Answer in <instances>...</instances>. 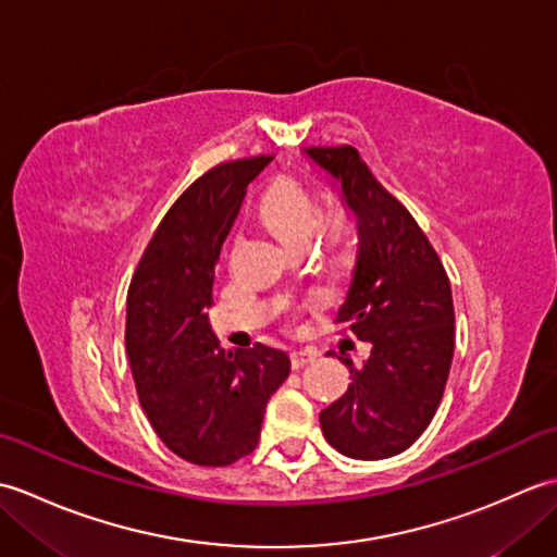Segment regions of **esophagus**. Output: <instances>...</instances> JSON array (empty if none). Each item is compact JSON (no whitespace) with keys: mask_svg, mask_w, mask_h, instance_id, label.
Segmentation results:
<instances>
[{"mask_svg":"<svg viewBox=\"0 0 557 557\" xmlns=\"http://www.w3.org/2000/svg\"><path fill=\"white\" fill-rule=\"evenodd\" d=\"M289 359H292V369L299 371V369H304V366H309L315 359V354L301 349V351H292Z\"/></svg>","mask_w":557,"mask_h":557,"instance_id":"obj_1","label":"esophagus"}]
</instances>
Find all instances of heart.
<instances>
[{
    "instance_id": "obj_1",
    "label": "heart",
    "mask_w": 557,
    "mask_h": 557,
    "mask_svg": "<svg viewBox=\"0 0 557 557\" xmlns=\"http://www.w3.org/2000/svg\"><path fill=\"white\" fill-rule=\"evenodd\" d=\"M260 218L282 242L294 246L311 239L318 224V206L301 184L277 180L260 200ZM323 234L327 242H342L349 234V218L342 210L330 212L323 220Z\"/></svg>"
}]
</instances>
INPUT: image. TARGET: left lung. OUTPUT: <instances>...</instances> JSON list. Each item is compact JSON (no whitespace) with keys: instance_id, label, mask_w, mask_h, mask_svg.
Wrapping results in <instances>:
<instances>
[{"instance_id":"obj_1","label":"left lung","mask_w":557,"mask_h":557,"mask_svg":"<svg viewBox=\"0 0 557 557\" xmlns=\"http://www.w3.org/2000/svg\"><path fill=\"white\" fill-rule=\"evenodd\" d=\"M342 184L357 218L359 253L337 323L371 342L347 393L321 411L325 441L354 459L405 453L429 429L455 354L447 272L411 212L375 180L351 146L306 148Z\"/></svg>"}]
</instances>
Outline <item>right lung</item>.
I'll list each match as a JSON object with an SVG mask.
<instances>
[{"label":"right lung","mask_w":557,"mask_h":557,"mask_svg":"<svg viewBox=\"0 0 557 557\" xmlns=\"http://www.w3.org/2000/svg\"><path fill=\"white\" fill-rule=\"evenodd\" d=\"M272 156L220 162L186 188L152 234L126 294V354L160 441L198 467L251 455L289 357L265 345L224 351L208 306L222 244L246 186Z\"/></svg>","instance_id":"obj_1"}]
</instances>
